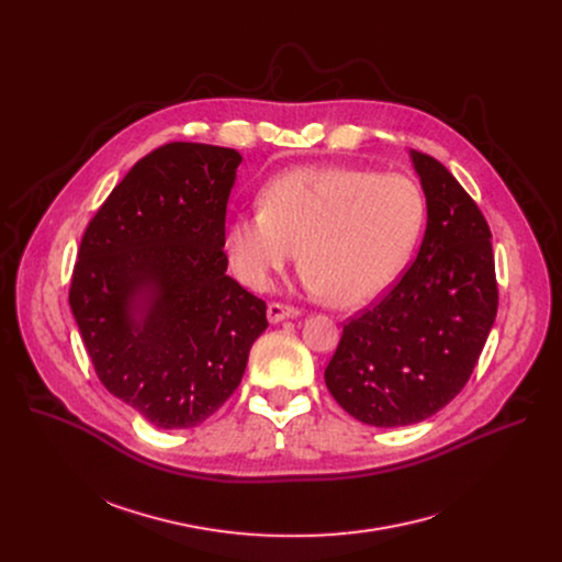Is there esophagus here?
<instances>
[{"mask_svg": "<svg viewBox=\"0 0 562 562\" xmlns=\"http://www.w3.org/2000/svg\"><path fill=\"white\" fill-rule=\"evenodd\" d=\"M300 311L295 306H289V304H280V302H271L267 306V317L271 325H278L282 323V319H289V317H297Z\"/></svg>", "mask_w": 562, "mask_h": 562, "instance_id": "34e87169", "label": "esophagus"}]
</instances>
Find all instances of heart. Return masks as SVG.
<instances>
[{
	"mask_svg": "<svg viewBox=\"0 0 562 562\" xmlns=\"http://www.w3.org/2000/svg\"><path fill=\"white\" fill-rule=\"evenodd\" d=\"M260 204L226 224L235 276L265 291L300 246L302 284L342 308L364 304L391 284L425 224L416 182L345 167L286 171L265 187Z\"/></svg>",
	"mask_w": 562,
	"mask_h": 562,
	"instance_id": "1",
	"label": "heart"
}]
</instances>
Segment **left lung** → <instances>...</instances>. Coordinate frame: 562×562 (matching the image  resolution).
<instances>
[{"mask_svg":"<svg viewBox=\"0 0 562 562\" xmlns=\"http://www.w3.org/2000/svg\"><path fill=\"white\" fill-rule=\"evenodd\" d=\"M427 202L414 265L342 329L325 369L336 403L371 427H407L467 384L498 311L492 231L438 159L409 150Z\"/></svg>","mask_w":562,"mask_h":562,"instance_id":"left-lung-1","label":"left lung"}]
</instances>
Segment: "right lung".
Returning <instances> with one entry per match:
<instances>
[{"instance_id":"add662e5","label":"right lung","mask_w":562,"mask_h":562,"mask_svg":"<svg viewBox=\"0 0 562 562\" xmlns=\"http://www.w3.org/2000/svg\"><path fill=\"white\" fill-rule=\"evenodd\" d=\"M243 155L173 142L142 157L79 245L70 311L102 384L159 429L213 416L269 327L226 276L224 222Z\"/></svg>"}]
</instances>
